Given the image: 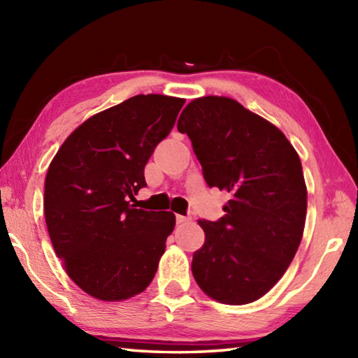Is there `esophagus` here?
<instances>
[{"label":"esophagus","instance_id":"esophagus-1","mask_svg":"<svg viewBox=\"0 0 358 358\" xmlns=\"http://www.w3.org/2000/svg\"><path fill=\"white\" fill-rule=\"evenodd\" d=\"M175 220H177V224H183V223L189 222V220H191V218L185 217V215H177V218H175Z\"/></svg>","mask_w":358,"mask_h":358}]
</instances>
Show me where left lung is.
<instances>
[{
	"instance_id": "obj_1",
	"label": "left lung",
	"mask_w": 358,
	"mask_h": 358,
	"mask_svg": "<svg viewBox=\"0 0 358 358\" xmlns=\"http://www.w3.org/2000/svg\"><path fill=\"white\" fill-rule=\"evenodd\" d=\"M209 187L231 200L217 222L200 220L204 245L192 273L201 291L224 305H246L277 283L300 246L306 185L299 154L269 121L226 96L196 98L181 112Z\"/></svg>"
}]
</instances>
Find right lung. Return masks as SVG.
<instances>
[{"instance_id": "right-lung-1", "label": "right lung", "mask_w": 358, "mask_h": 358, "mask_svg": "<svg viewBox=\"0 0 358 358\" xmlns=\"http://www.w3.org/2000/svg\"><path fill=\"white\" fill-rule=\"evenodd\" d=\"M183 104L154 94L129 98L75 129L49 166L44 217L53 249L73 283L98 300L131 299L155 275L175 215L131 201Z\"/></svg>"}]
</instances>
